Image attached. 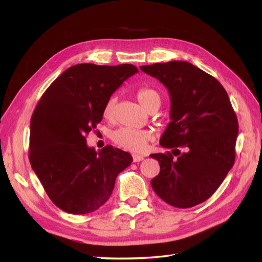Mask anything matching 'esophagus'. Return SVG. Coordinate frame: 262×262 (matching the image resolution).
Wrapping results in <instances>:
<instances>
[{
  "instance_id": "34e87169",
  "label": "esophagus",
  "mask_w": 262,
  "mask_h": 262,
  "mask_svg": "<svg viewBox=\"0 0 262 262\" xmlns=\"http://www.w3.org/2000/svg\"><path fill=\"white\" fill-rule=\"evenodd\" d=\"M132 157H133V162H134V163H138V162H141V161H143V160H144V157L142 156V155L133 154V155H132Z\"/></svg>"
}]
</instances>
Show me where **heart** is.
Here are the masks:
<instances>
[{"label": "heart", "mask_w": 262, "mask_h": 262, "mask_svg": "<svg viewBox=\"0 0 262 262\" xmlns=\"http://www.w3.org/2000/svg\"><path fill=\"white\" fill-rule=\"evenodd\" d=\"M138 100L147 112L149 109L157 108L161 106L162 96L158 91L154 89H141L137 94ZM118 101L117 95H112L102 108V115L106 119H113L116 113V106ZM112 140L119 146L131 152L142 153L146 149L147 143L153 139V134L147 130H136L131 128H120L112 133Z\"/></svg>", "instance_id": "heart-1"}]
</instances>
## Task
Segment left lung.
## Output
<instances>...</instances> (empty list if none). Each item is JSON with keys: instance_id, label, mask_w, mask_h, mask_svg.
<instances>
[{"instance_id": "obj_1", "label": "left lung", "mask_w": 262, "mask_h": 262, "mask_svg": "<svg viewBox=\"0 0 262 262\" xmlns=\"http://www.w3.org/2000/svg\"><path fill=\"white\" fill-rule=\"evenodd\" d=\"M140 69L170 95L171 121L160 143L172 150L150 154L161 167L150 185L172 207H194L216 191L235 162L238 121L228 95L216 78L186 61Z\"/></svg>"}]
</instances>
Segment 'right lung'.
Masks as SVG:
<instances>
[{
	"label": "right lung",
	"instance_id": "add662e5",
	"mask_svg": "<svg viewBox=\"0 0 262 262\" xmlns=\"http://www.w3.org/2000/svg\"><path fill=\"white\" fill-rule=\"evenodd\" d=\"M138 72L132 64H76L38 101L30 120L29 161L59 209L72 214L99 209L112 195L118 173L132 163L128 152L112 145L96 152L85 137L101 121L106 100Z\"/></svg>",
	"mask_w": 262,
	"mask_h": 262
}]
</instances>
